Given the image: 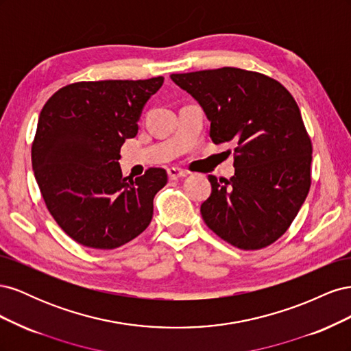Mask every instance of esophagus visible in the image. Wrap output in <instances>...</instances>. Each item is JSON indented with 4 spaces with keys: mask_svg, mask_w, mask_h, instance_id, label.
Masks as SVG:
<instances>
[{
    "mask_svg": "<svg viewBox=\"0 0 351 351\" xmlns=\"http://www.w3.org/2000/svg\"><path fill=\"white\" fill-rule=\"evenodd\" d=\"M168 178L169 180H178V178H183V177H186L187 176V173L186 171H183V169H180V168H168Z\"/></svg>",
    "mask_w": 351,
    "mask_h": 351,
    "instance_id": "obj_1",
    "label": "esophagus"
}]
</instances>
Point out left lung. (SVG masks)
Returning a JSON list of instances; mask_svg holds the SVG:
<instances>
[{
  "instance_id": "8db88e82",
  "label": "left lung",
  "mask_w": 351,
  "mask_h": 351,
  "mask_svg": "<svg viewBox=\"0 0 351 351\" xmlns=\"http://www.w3.org/2000/svg\"><path fill=\"white\" fill-rule=\"evenodd\" d=\"M199 102L215 145L234 142L236 174L209 176L205 224L243 250L269 246L290 227L311 189L312 143L282 84L236 67L171 74Z\"/></svg>"
}]
</instances>
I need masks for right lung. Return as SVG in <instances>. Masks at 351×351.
I'll return each instance as SVG.
<instances>
[{"instance_id":"add662e5","label":"right lung","mask_w":351,"mask_h":351,"mask_svg":"<svg viewBox=\"0 0 351 351\" xmlns=\"http://www.w3.org/2000/svg\"><path fill=\"white\" fill-rule=\"evenodd\" d=\"M164 77L79 82L40 111L32 167L48 210L67 236L92 249H115L151 224L167 171L123 177L120 149L137 134L145 104Z\"/></svg>"}]
</instances>
